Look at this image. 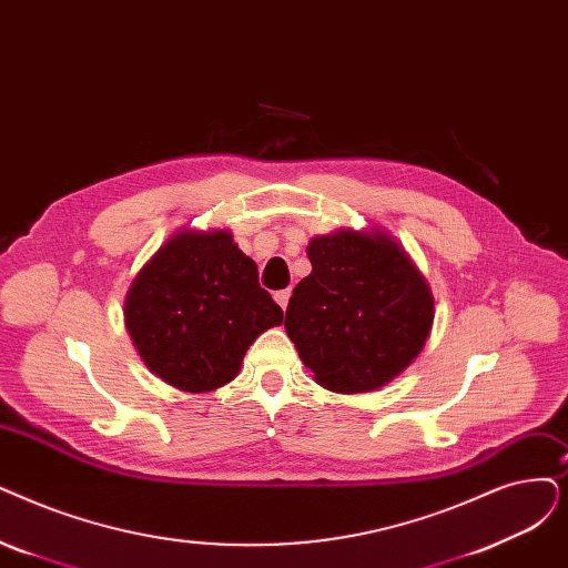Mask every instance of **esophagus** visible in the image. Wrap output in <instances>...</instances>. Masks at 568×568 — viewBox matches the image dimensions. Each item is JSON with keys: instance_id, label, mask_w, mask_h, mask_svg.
I'll list each match as a JSON object with an SVG mask.
<instances>
[{"instance_id": "esophagus-1", "label": "esophagus", "mask_w": 568, "mask_h": 568, "mask_svg": "<svg viewBox=\"0 0 568 568\" xmlns=\"http://www.w3.org/2000/svg\"><path fill=\"white\" fill-rule=\"evenodd\" d=\"M274 300H276L278 306L285 311V308H287V302H290V290H278V292L274 294Z\"/></svg>"}]
</instances>
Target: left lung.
Segmentation results:
<instances>
[{"mask_svg":"<svg viewBox=\"0 0 568 568\" xmlns=\"http://www.w3.org/2000/svg\"><path fill=\"white\" fill-rule=\"evenodd\" d=\"M306 253L313 268L285 311L294 348L332 392L383 387L420 355L432 332L425 276L381 230L313 236Z\"/></svg>","mask_w":568,"mask_h":568,"instance_id":"1","label":"left lung"}]
</instances>
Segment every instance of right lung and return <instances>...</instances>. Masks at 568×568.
Returning a JSON list of instances; mask_svg holds the SVG:
<instances>
[{
    "instance_id": "obj_1",
    "label": "right lung",
    "mask_w": 568,
    "mask_h": 568,
    "mask_svg": "<svg viewBox=\"0 0 568 568\" xmlns=\"http://www.w3.org/2000/svg\"><path fill=\"white\" fill-rule=\"evenodd\" d=\"M281 323L283 311L260 287L257 264L227 230L171 236L125 300V325L145 366L194 394L234 381L253 341Z\"/></svg>"
}]
</instances>
